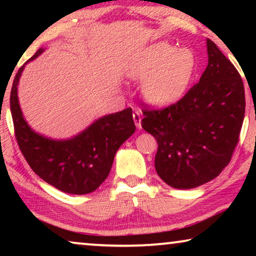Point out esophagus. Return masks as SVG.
Wrapping results in <instances>:
<instances>
[{
  "instance_id": "34e87169",
  "label": "esophagus",
  "mask_w": 256,
  "mask_h": 256,
  "mask_svg": "<svg viewBox=\"0 0 256 256\" xmlns=\"http://www.w3.org/2000/svg\"><path fill=\"white\" fill-rule=\"evenodd\" d=\"M132 118H134L135 126L138 128H141V112L135 110L134 114H132Z\"/></svg>"
}]
</instances>
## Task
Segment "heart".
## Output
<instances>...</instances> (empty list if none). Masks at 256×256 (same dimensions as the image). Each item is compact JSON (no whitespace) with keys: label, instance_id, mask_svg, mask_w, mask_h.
<instances>
[{"label":"heart","instance_id":"heart-1","mask_svg":"<svg viewBox=\"0 0 256 256\" xmlns=\"http://www.w3.org/2000/svg\"><path fill=\"white\" fill-rule=\"evenodd\" d=\"M196 68L190 48H177L166 42H157L135 54L124 65L130 80L142 82L141 93L146 102L166 107L183 96Z\"/></svg>","mask_w":256,"mask_h":256}]
</instances>
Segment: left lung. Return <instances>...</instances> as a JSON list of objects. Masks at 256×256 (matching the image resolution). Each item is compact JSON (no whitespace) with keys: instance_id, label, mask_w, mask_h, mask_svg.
Segmentation results:
<instances>
[{"instance_id":"left-lung-1","label":"left lung","mask_w":256,"mask_h":256,"mask_svg":"<svg viewBox=\"0 0 256 256\" xmlns=\"http://www.w3.org/2000/svg\"><path fill=\"white\" fill-rule=\"evenodd\" d=\"M208 64L199 82L162 110H143L142 127L156 138L155 169L174 188H197L219 176L239 142L244 118L242 79L206 40Z\"/></svg>"}]
</instances>
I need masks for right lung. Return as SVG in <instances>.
Masks as SVG:
<instances>
[{
    "instance_id": "right-lung-1",
    "label": "right lung",
    "mask_w": 256,
    "mask_h": 256,
    "mask_svg": "<svg viewBox=\"0 0 256 256\" xmlns=\"http://www.w3.org/2000/svg\"><path fill=\"white\" fill-rule=\"evenodd\" d=\"M43 51L40 48L18 70L12 82L10 110L17 143L31 169L46 183L66 194H90L108 177L118 149L134 134L132 110L126 108L104 115L71 138L54 140L38 134L24 118L17 86L26 65Z\"/></svg>"
}]
</instances>
